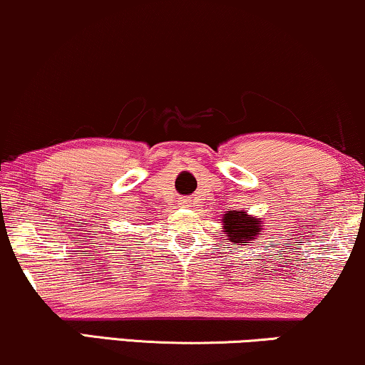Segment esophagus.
<instances>
[{
    "label": "esophagus",
    "mask_w": 365,
    "mask_h": 365,
    "mask_svg": "<svg viewBox=\"0 0 365 365\" xmlns=\"http://www.w3.org/2000/svg\"><path fill=\"white\" fill-rule=\"evenodd\" d=\"M188 204H190V200H188V198H183L182 205H188Z\"/></svg>",
    "instance_id": "1"
}]
</instances>
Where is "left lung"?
<instances>
[{
    "label": "left lung",
    "instance_id": "8db88e82",
    "mask_svg": "<svg viewBox=\"0 0 365 365\" xmlns=\"http://www.w3.org/2000/svg\"><path fill=\"white\" fill-rule=\"evenodd\" d=\"M224 232L227 234L229 241L236 246L239 242L255 241L256 236L261 232V219H252L247 212L230 210L224 214Z\"/></svg>",
    "mask_w": 365,
    "mask_h": 365
}]
</instances>
